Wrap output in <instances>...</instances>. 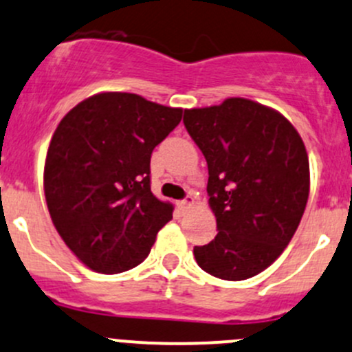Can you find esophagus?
I'll list each match as a JSON object with an SVG mask.
<instances>
[{"label":"esophagus","instance_id":"obj_1","mask_svg":"<svg viewBox=\"0 0 352 352\" xmlns=\"http://www.w3.org/2000/svg\"><path fill=\"white\" fill-rule=\"evenodd\" d=\"M194 204H195V195L190 192V194H188L187 197L184 199V201L177 202V209H179L180 212H187V210L190 209V207Z\"/></svg>","mask_w":352,"mask_h":352}]
</instances>
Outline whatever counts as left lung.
<instances>
[{
	"label": "left lung",
	"instance_id": "1",
	"mask_svg": "<svg viewBox=\"0 0 352 352\" xmlns=\"http://www.w3.org/2000/svg\"><path fill=\"white\" fill-rule=\"evenodd\" d=\"M204 153L217 236L194 248L197 265L239 282L268 268L294 238L310 190L309 157L294 124L244 98L184 111Z\"/></svg>",
	"mask_w": 352,
	"mask_h": 352
}]
</instances>
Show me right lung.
<instances>
[{
  "label": "right lung",
  "mask_w": 352,
  "mask_h": 352,
  "mask_svg": "<svg viewBox=\"0 0 352 352\" xmlns=\"http://www.w3.org/2000/svg\"><path fill=\"white\" fill-rule=\"evenodd\" d=\"M180 120V108L129 92H99L62 118L43 190L55 229L87 268H135L172 219L173 206L151 194L150 158Z\"/></svg>",
  "instance_id": "obj_1"
}]
</instances>
